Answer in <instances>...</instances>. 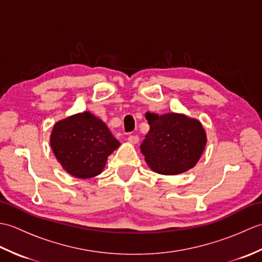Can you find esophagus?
<instances>
[{"instance_id":"1","label":"esophagus","mask_w":262,"mask_h":262,"mask_svg":"<svg viewBox=\"0 0 262 262\" xmlns=\"http://www.w3.org/2000/svg\"><path fill=\"white\" fill-rule=\"evenodd\" d=\"M127 141L129 142L130 144H137L138 141H140V138H138L137 135H130V136H128Z\"/></svg>"}]
</instances>
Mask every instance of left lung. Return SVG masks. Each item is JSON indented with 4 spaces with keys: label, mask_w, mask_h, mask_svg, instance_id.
Segmentation results:
<instances>
[{
    "label": "left lung",
    "mask_w": 262,
    "mask_h": 262,
    "mask_svg": "<svg viewBox=\"0 0 262 262\" xmlns=\"http://www.w3.org/2000/svg\"><path fill=\"white\" fill-rule=\"evenodd\" d=\"M149 130L141 151L149 169L164 176L183 173L197 164L207 143L199 120L183 114H145Z\"/></svg>",
    "instance_id": "obj_1"
}]
</instances>
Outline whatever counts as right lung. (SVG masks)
<instances>
[{
  "label": "right lung",
  "mask_w": 262,
  "mask_h": 262,
  "mask_svg": "<svg viewBox=\"0 0 262 262\" xmlns=\"http://www.w3.org/2000/svg\"><path fill=\"white\" fill-rule=\"evenodd\" d=\"M49 141L62 168L79 179L101 173L109 155L120 145L107 125L90 111L58 120Z\"/></svg>",
  "instance_id": "obj_1"
}]
</instances>
